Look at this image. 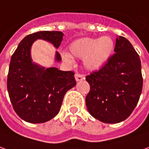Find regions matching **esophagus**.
Listing matches in <instances>:
<instances>
[{
    "label": "esophagus",
    "mask_w": 149,
    "mask_h": 149,
    "mask_svg": "<svg viewBox=\"0 0 149 149\" xmlns=\"http://www.w3.org/2000/svg\"><path fill=\"white\" fill-rule=\"evenodd\" d=\"M84 78V76L82 74H80V73H76L75 74V79L77 81H81V80Z\"/></svg>",
    "instance_id": "1"
}]
</instances>
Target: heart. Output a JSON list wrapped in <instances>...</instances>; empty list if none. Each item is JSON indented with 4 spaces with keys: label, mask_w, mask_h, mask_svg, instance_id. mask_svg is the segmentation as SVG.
Instances as JSON below:
<instances>
[{
    "label": "heart",
    "mask_w": 149,
    "mask_h": 149,
    "mask_svg": "<svg viewBox=\"0 0 149 149\" xmlns=\"http://www.w3.org/2000/svg\"><path fill=\"white\" fill-rule=\"evenodd\" d=\"M114 48L113 39L108 36H104L100 39L83 38L78 39L70 45L69 51L72 56L84 58V64L86 68L97 70L108 61ZM63 58L68 63H72V58L69 54H63Z\"/></svg>",
    "instance_id": "b5f03b06"
}]
</instances>
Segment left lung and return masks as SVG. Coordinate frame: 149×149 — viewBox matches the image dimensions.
Here are the masks:
<instances>
[{
	"mask_svg": "<svg viewBox=\"0 0 149 149\" xmlns=\"http://www.w3.org/2000/svg\"><path fill=\"white\" fill-rule=\"evenodd\" d=\"M115 53L100 70L86 77L90 84L86 108L106 124L120 123L130 116L143 88L141 61L130 42L118 36Z\"/></svg>",
	"mask_w": 149,
	"mask_h": 149,
	"instance_id": "left-lung-1",
	"label": "left lung"
}]
</instances>
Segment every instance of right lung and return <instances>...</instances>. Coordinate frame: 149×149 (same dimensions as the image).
<instances>
[{"mask_svg":"<svg viewBox=\"0 0 149 149\" xmlns=\"http://www.w3.org/2000/svg\"><path fill=\"white\" fill-rule=\"evenodd\" d=\"M63 33L39 31L24 37L11 56L7 90L15 113L29 123L50 120L58 114L66 92L77 84L74 72L56 68H44L32 62L30 49L36 39H44L58 48ZM56 61L62 58L56 52Z\"/></svg>","mask_w":149,"mask_h":149,"instance_id":"obj_1","label":"right lung"}]
</instances>
